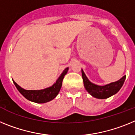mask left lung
<instances>
[{"label":"left lung","instance_id":"obj_1","mask_svg":"<svg viewBox=\"0 0 135 135\" xmlns=\"http://www.w3.org/2000/svg\"><path fill=\"white\" fill-rule=\"evenodd\" d=\"M81 75L85 90H87L90 95L97 98H100V99L107 98L115 94L122 87L124 81L126 79V75H124L117 81L112 82L109 84L101 86V85H96L91 83L88 80L87 77L85 76L83 70H81Z\"/></svg>","mask_w":135,"mask_h":135}]
</instances>
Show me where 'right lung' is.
Masks as SVG:
<instances>
[{
	"instance_id": "add662e5",
	"label": "right lung",
	"mask_w": 135,
	"mask_h": 135,
	"mask_svg": "<svg viewBox=\"0 0 135 135\" xmlns=\"http://www.w3.org/2000/svg\"><path fill=\"white\" fill-rule=\"evenodd\" d=\"M69 68H66L63 71L56 81L49 88L40 90H26L22 88L13 81V83L18 91L24 96L26 99L37 103H45L53 100L58 95L62 87V84L64 75L67 73Z\"/></svg>"
}]
</instances>
